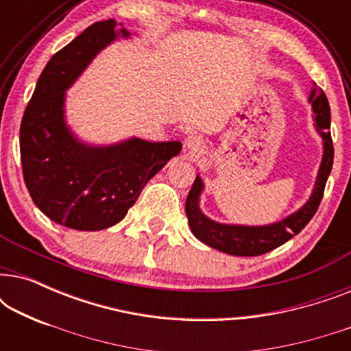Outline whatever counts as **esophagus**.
<instances>
[{
    "mask_svg": "<svg viewBox=\"0 0 351 351\" xmlns=\"http://www.w3.org/2000/svg\"><path fill=\"white\" fill-rule=\"evenodd\" d=\"M204 150V142L199 136H189L185 138V152L190 156H199Z\"/></svg>",
    "mask_w": 351,
    "mask_h": 351,
    "instance_id": "34e87169",
    "label": "esophagus"
}]
</instances>
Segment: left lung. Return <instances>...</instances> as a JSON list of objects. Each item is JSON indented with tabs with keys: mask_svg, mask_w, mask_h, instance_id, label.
Wrapping results in <instances>:
<instances>
[{
	"mask_svg": "<svg viewBox=\"0 0 351 351\" xmlns=\"http://www.w3.org/2000/svg\"><path fill=\"white\" fill-rule=\"evenodd\" d=\"M308 104L313 110L315 129L323 141V156H321L319 169L316 174V180L311 190L310 198L300 206L294 213L286 215L285 219L276 220V222L267 225H239V223H223L210 219L199 208L201 195L204 191V182L199 174L191 186L189 198L185 203V214L189 217V225L191 233L195 234L199 241L208 246L222 251L232 256H261V254L270 252L273 249L281 246L289 241L292 237L302 232V228L310 222L316 209L323 198L326 182L332 169L334 161V147L330 141V108L326 99V94L319 88L310 89Z\"/></svg>",
	"mask_w": 351,
	"mask_h": 351,
	"instance_id": "1",
	"label": "left lung"
}]
</instances>
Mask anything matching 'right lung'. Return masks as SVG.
Here are the masks:
<instances>
[{
    "label": "right lung",
    "mask_w": 351,
    "mask_h": 351,
    "mask_svg": "<svg viewBox=\"0 0 351 351\" xmlns=\"http://www.w3.org/2000/svg\"><path fill=\"white\" fill-rule=\"evenodd\" d=\"M132 33L113 19L95 22L51 57L21 124L23 180L33 203L64 227L97 232L121 222L147 182L182 150L179 141L129 137L84 142L66 123V90L100 51Z\"/></svg>",
    "instance_id": "1"
}]
</instances>
